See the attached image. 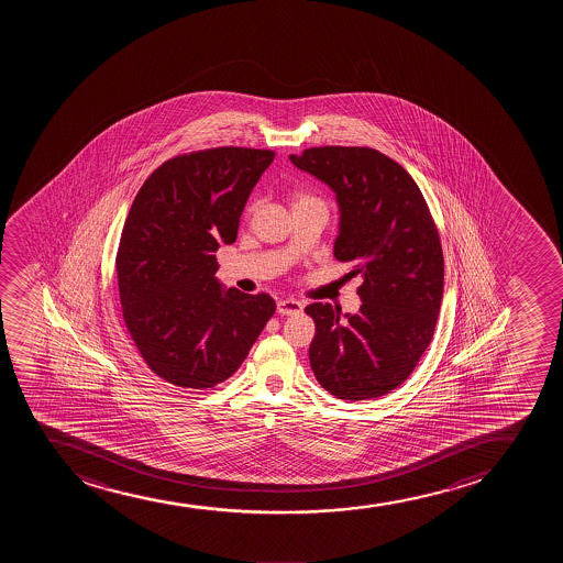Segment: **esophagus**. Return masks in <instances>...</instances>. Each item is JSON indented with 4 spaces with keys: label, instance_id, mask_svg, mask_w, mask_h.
Wrapping results in <instances>:
<instances>
[{
    "label": "esophagus",
    "instance_id": "34e87169",
    "mask_svg": "<svg viewBox=\"0 0 563 563\" xmlns=\"http://www.w3.org/2000/svg\"><path fill=\"white\" fill-rule=\"evenodd\" d=\"M300 311H302V302H298L295 298H279L278 313H282V316H295Z\"/></svg>",
    "mask_w": 563,
    "mask_h": 563
}]
</instances>
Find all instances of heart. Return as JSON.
Listing matches in <instances>:
<instances>
[{"mask_svg":"<svg viewBox=\"0 0 563 563\" xmlns=\"http://www.w3.org/2000/svg\"><path fill=\"white\" fill-rule=\"evenodd\" d=\"M311 197H308V195H297V197H295V202H292V205H297V202H302V201H310Z\"/></svg>","mask_w":563,"mask_h":563,"instance_id":"1","label":"heart"}]
</instances>
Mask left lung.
I'll list each match as a JSON object with an SVG mask.
<instances>
[{"label": "left lung", "instance_id": "8db88e82", "mask_svg": "<svg viewBox=\"0 0 563 563\" xmlns=\"http://www.w3.org/2000/svg\"><path fill=\"white\" fill-rule=\"evenodd\" d=\"M336 195L334 257L361 276L358 313L313 302L310 364L340 400L388 395L432 342L443 297V252L427 201L408 170L374 148L321 146L289 155Z\"/></svg>", "mask_w": 563, "mask_h": 563}]
</instances>
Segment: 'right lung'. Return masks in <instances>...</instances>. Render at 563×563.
I'll return each mask as SVG.
<instances>
[{
    "mask_svg": "<svg viewBox=\"0 0 563 563\" xmlns=\"http://www.w3.org/2000/svg\"><path fill=\"white\" fill-rule=\"evenodd\" d=\"M272 150L178 155L139 189L117 253L131 340L154 374L181 388H212L239 369L276 302L223 289L213 253L233 244L240 216Z\"/></svg>",
    "mask_w": 563,
    "mask_h": 563,
    "instance_id": "obj_1",
    "label": "right lung"
}]
</instances>
